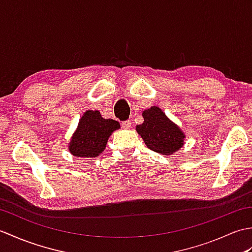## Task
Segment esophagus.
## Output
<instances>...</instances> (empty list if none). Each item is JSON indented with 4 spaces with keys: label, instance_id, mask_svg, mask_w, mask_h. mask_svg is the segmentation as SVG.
I'll list each match as a JSON object with an SVG mask.
<instances>
[{
    "label": "esophagus",
    "instance_id": "obj_1",
    "mask_svg": "<svg viewBox=\"0 0 252 252\" xmlns=\"http://www.w3.org/2000/svg\"><path fill=\"white\" fill-rule=\"evenodd\" d=\"M121 126L123 129H130L131 127V121L130 120H126V121H122Z\"/></svg>",
    "mask_w": 252,
    "mask_h": 252
}]
</instances>
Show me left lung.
I'll list each match as a JSON object with an SVG mask.
<instances>
[{"label":"left lung","mask_w":252,"mask_h":252,"mask_svg":"<svg viewBox=\"0 0 252 252\" xmlns=\"http://www.w3.org/2000/svg\"><path fill=\"white\" fill-rule=\"evenodd\" d=\"M143 118L144 122L136 126V131L151 151L171 155L183 146V132L158 107L144 111Z\"/></svg>","instance_id":"1"}]
</instances>
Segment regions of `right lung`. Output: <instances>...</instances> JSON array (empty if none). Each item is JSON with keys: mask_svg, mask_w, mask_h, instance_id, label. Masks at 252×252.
I'll list each match as a JSON object with an SVG mask.
<instances>
[{"mask_svg": "<svg viewBox=\"0 0 252 252\" xmlns=\"http://www.w3.org/2000/svg\"><path fill=\"white\" fill-rule=\"evenodd\" d=\"M119 127V122L104 119L97 110L84 112L70 141L69 151L80 158L97 157L105 149L111 133Z\"/></svg>", "mask_w": 252, "mask_h": 252, "instance_id": "right-lung-1", "label": "right lung"}]
</instances>
